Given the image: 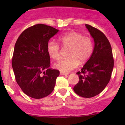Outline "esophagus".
<instances>
[{
  "label": "esophagus",
  "mask_w": 125,
  "mask_h": 125,
  "mask_svg": "<svg viewBox=\"0 0 125 125\" xmlns=\"http://www.w3.org/2000/svg\"><path fill=\"white\" fill-rule=\"evenodd\" d=\"M60 75H68V73H63V72H60Z\"/></svg>",
  "instance_id": "obj_1"
}]
</instances>
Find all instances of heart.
Returning <instances> with one entry per match:
<instances>
[{
  "instance_id": "obj_1",
  "label": "heart",
  "mask_w": 125,
  "mask_h": 125,
  "mask_svg": "<svg viewBox=\"0 0 125 125\" xmlns=\"http://www.w3.org/2000/svg\"><path fill=\"white\" fill-rule=\"evenodd\" d=\"M59 40L63 48H69L67 59H63L54 64V68L63 73H68L77 67L79 62L83 63L91 56L93 51V40L80 32L71 31L59 37ZM47 52L54 60L60 57L61 49L58 43L49 42Z\"/></svg>"
}]
</instances>
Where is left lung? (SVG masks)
I'll return each instance as SVG.
<instances>
[{"label":"left lung","mask_w":125,"mask_h":125,"mask_svg":"<svg viewBox=\"0 0 125 125\" xmlns=\"http://www.w3.org/2000/svg\"><path fill=\"white\" fill-rule=\"evenodd\" d=\"M94 41L93 54L80 71L77 73L79 81L74 92L85 98L100 94L109 83L114 67L111 44L105 35L98 29L85 25Z\"/></svg>","instance_id":"1"}]
</instances>
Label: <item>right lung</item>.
Returning a JSON list of instances; mask_svg holds the SVG:
<instances>
[{
  "label": "right lung",
  "mask_w": 125,
  "mask_h": 125,
  "mask_svg": "<svg viewBox=\"0 0 125 125\" xmlns=\"http://www.w3.org/2000/svg\"><path fill=\"white\" fill-rule=\"evenodd\" d=\"M59 30L44 24L26 29L17 39L14 49L12 66L22 91L33 99L50 95L54 89L59 70L50 68L47 45Z\"/></svg>",
  "instance_id": "right-lung-1"
}]
</instances>
